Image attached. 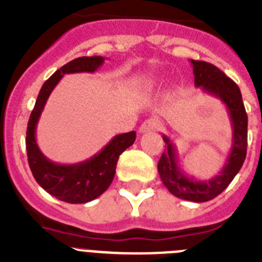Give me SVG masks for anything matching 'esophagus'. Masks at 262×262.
Listing matches in <instances>:
<instances>
[{"label":"esophagus","instance_id":"esophagus-1","mask_svg":"<svg viewBox=\"0 0 262 262\" xmlns=\"http://www.w3.org/2000/svg\"><path fill=\"white\" fill-rule=\"evenodd\" d=\"M160 128V120L157 118H149V119L144 120L142 126L139 127V133L145 134L151 133V131H156Z\"/></svg>","mask_w":262,"mask_h":262}]
</instances>
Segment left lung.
Returning <instances> with one entry per match:
<instances>
[{"label": "left lung", "mask_w": 262, "mask_h": 262, "mask_svg": "<svg viewBox=\"0 0 262 262\" xmlns=\"http://www.w3.org/2000/svg\"><path fill=\"white\" fill-rule=\"evenodd\" d=\"M193 66L194 85L216 97L226 105L232 123V145L219 174L211 180H195L178 165L174 145L164 135L165 152L157 164L160 178L173 195L191 202H207L222 193L240 170L247 156L248 117L245 113L239 86L215 66L200 60H190Z\"/></svg>", "instance_id": "left-lung-1"}]
</instances>
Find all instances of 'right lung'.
<instances>
[{"instance_id": "obj_1", "label": "right lung", "mask_w": 262, "mask_h": 262, "mask_svg": "<svg viewBox=\"0 0 262 262\" xmlns=\"http://www.w3.org/2000/svg\"><path fill=\"white\" fill-rule=\"evenodd\" d=\"M105 61L102 56H84L57 69L41 86L26 131V149L32 176L47 193L68 203H86L96 200L113 182L120 154L134 144L135 131L114 136L93 157L77 164H56L41 154L36 144V124L48 97L59 81L68 73H93Z\"/></svg>"}]
</instances>
